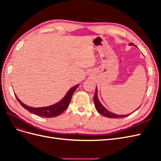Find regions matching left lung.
I'll list each match as a JSON object with an SVG mask.
<instances>
[{"label":"left lung","instance_id":"left-lung-1","mask_svg":"<svg viewBox=\"0 0 161 161\" xmlns=\"http://www.w3.org/2000/svg\"><path fill=\"white\" fill-rule=\"evenodd\" d=\"M130 45L133 46L134 43H130ZM94 103H95V108H96V109L97 110V111H98L99 113L101 114V115H103L105 117H108V118H125V117L129 115H117V114L111 113V112L109 111L108 109H105L104 107L101 105V103H100V101L98 99V97H97V88H96L95 93L94 95Z\"/></svg>","mask_w":161,"mask_h":161}]
</instances>
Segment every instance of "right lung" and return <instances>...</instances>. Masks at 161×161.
Here are the masks:
<instances>
[{"mask_svg":"<svg viewBox=\"0 0 161 161\" xmlns=\"http://www.w3.org/2000/svg\"><path fill=\"white\" fill-rule=\"evenodd\" d=\"M79 84L72 87V88L67 92V93L64 98H63L60 101L58 102V103L48 107H43V108H32V107L27 106L25 104L22 103V102L17 98V97L15 94H14V95H15L17 101L19 102V103L21 105V106L23 107V108L27 109L28 111L31 112V114H33L40 117H43V118H53V117H56L60 115L62 112H64L67 109V108L70 104L72 95L75 92V90L77 89V87L79 86Z\"/></svg>","mask_w":161,"mask_h":161,"instance_id":"obj_1","label":"right lung"}]
</instances>
